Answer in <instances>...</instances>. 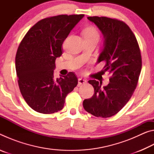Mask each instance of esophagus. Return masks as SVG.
Returning <instances> with one entry per match:
<instances>
[{"instance_id":"esophagus-1","label":"esophagus","mask_w":154,"mask_h":154,"mask_svg":"<svg viewBox=\"0 0 154 154\" xmlns=\"http://www.w3.org/2000/svg\"><path fill=\"white\" fill-rule=\"evenodd\" d=\"M87 83V81L84 79H82V78H79V79H78V85H79L85 84V83Z\"/></svg>"}]
</instances>
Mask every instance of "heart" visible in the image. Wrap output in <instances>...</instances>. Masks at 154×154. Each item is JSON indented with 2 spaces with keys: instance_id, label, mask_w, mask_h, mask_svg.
Wrapping results in <instances>:
<instances>
[{
  "instance_id": "obj_1",
  "label": "heart",
  "mask_w": 154,
  "mask_h": 154,
  "mask_svg": "<svg viewBox=\"0 0 154 154\" xmlns=\"http://www.w3.org/2000/svg\"><path fill=\"white\" fill-rule=\"evenodd\" d=\"M83 35L85 38H96L98 40L100 38V32L96 27L89 26L83 31Z\"/></svg>"
}]
</instances>
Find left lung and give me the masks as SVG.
<instances>
[{
  "label": "left lung",
  "instance_id": "left-lung-1",
  "mask_svg": "<svg viewBox=\"0 0 154 154\" xmlns=\"http://www.w3.org/2000/svg\"><path fill=\"white\" fill-rule=\"evenodd\" d=\"M88 19L97 26L105 38L97 62L105 63L104 71L111 77L110 83L104 87L98 81H88L94 94L83 100V106L96 117L109 118L118 113L133 94L141 71V54L136 36L126 23L106 17Z\"/></svg>",
  "mask_w": 154,
  "mask_h": 154
}]
</instances>
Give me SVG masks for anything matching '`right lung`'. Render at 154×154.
<instances>
[{
	"mask_svg": "<svg viewBox=\"0 0 154 154\" xmlns=\"http://www.w3.org/2000/svg\"><path fill=\"white\" fill-rule=\"evenodd\" d=\"M83 16L46 17L36 23L20 43L15 56L18 85L26 102L36 112L51 114L62 110L66 96L77 86L74 72L56 79L54 70L64 41Z\"/></svg>",
	"mask_w": 154,
	"mask_h": 154,
	"instance_id": "1",
	"label": "right lung"
}]
</instances>
